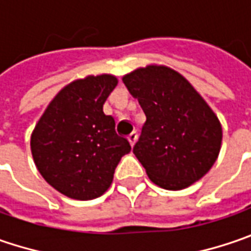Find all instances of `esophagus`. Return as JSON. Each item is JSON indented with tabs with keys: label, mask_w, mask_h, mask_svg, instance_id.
Instances as JSON below:
<instances>
[{
	"label": "esophagus",
	"mask_w": 251,
	"mask_h": 251,
	"mask_svg": "<svg viewBox=\"0 0 251 251\" xmlns=\"http://www.w3.org/2000/svg\"><path fill=\"white\" fill-rule=\"evenodd\" d=\"M127 140H129V143H130V146H135V143L137 142V133L136 132H132L129 136H127Z\"/></svg>",
	"instance_id": "esophagus-1"
}]
</instances>
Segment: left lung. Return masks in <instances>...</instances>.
<instances>
[{"instance_id": "obj_1", "label": "left lung", "mask_w": 251, "mask_h": 251, "mask_svg": "<svg viewBox=\"0 0 251 251\" xmlns=\"http://www.w3.org/2000/svg\"><path fill=\"white\" fill-rule=\"evenodd\" d=\"M122 80L146 115L133 153L149 178L171 191L201 180L222 145V125L211 106L167 66L139 67Z\"/></svg>"}]
</instances>
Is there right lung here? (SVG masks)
Returning <instances> with one entry per match:
<instances>
[{
  "instance_id": "add662e5",
  "label": "right lung",
  "mask_w": 251,
  "mask_h": 251,
  "mask_svg": "<svg viewBox=\"0 0 251 251\" xmlns=\"http://www.w3.org/2000/svg\"><path fill=\"white\" fill-rule=\"evenodd\" d=\"M118 78L87 75L63 87L50 101L30 136V150L42 177L60 194L80 201L108 190L122 156L130 151L104 104Z\"/></svg>"
}]
</instances>
